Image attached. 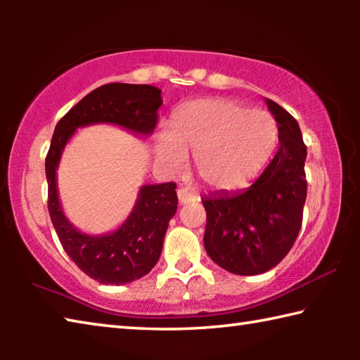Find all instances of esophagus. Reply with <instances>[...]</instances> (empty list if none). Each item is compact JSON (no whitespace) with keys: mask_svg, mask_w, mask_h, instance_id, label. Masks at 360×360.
I'll list each match as a JSON object with an SVG mask.
<instances>
[{"mask_svg":"<svg viewBox=\"0 0 360 360\" xmlns=\"http://www.w3.org/2000/svg\"><path fill=\"white\" fill-rule=\"evenodd\" d=\"M178 200H179V205H187L191 202H195L197 200V197L195 195H192L191 192L187 191V188H179L178 191Z\"/></svg>","mask_w":360,"mask_h":360,"instance_id":"obj_1","label":"esophagus"}]
</instances>
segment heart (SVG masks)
I'll use <instances>...</instances> for the list:
<instances>
[{"label":"heart","instance_id":"b5f03b06","mask_svg":"<svg viewBox=\"0 0 360 360\" xmlns=\"http://www.w3.org/2000/svg\"><path fill=\"white\" fill-rule=\"evenodd\" d=\"M279 139L275 117L266 111H248L225 98L197 100L181 108L168 131H158L155 160L169 173L193 168L214 191H235L251 182L270 160Z\"/></svg>","mask_w":360,"mask_h":360}]
</instances>
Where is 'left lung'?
<instances>
[{"mask_svg":"<svg viewBox=\"0 0 360 360\" xmlns=\"http://www.w3.org/2000/svg\"><path fill=\"white\" fill-rule=\"evenodd\" d=\"M265 103L278 122L276 155L251 187L202 198L206 252L224 270L240 276L265 273L288 255L300 231L307 200V146L300 127L278 103L268 98Z\"/></svg>","mask_w":360,"mask_h":360,"instance_id":"left-lung-1","label":"left lung"}]
</instances>
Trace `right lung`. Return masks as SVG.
I'll list each match as a JSON object with an SVG mask.
<instances>
[{"label": "right lung", "instance_id": "add662e5", "mask_svg": "<svg viewBox=\"0 0 360 360\" xmlns=\"http://www.w3.org/2000/svg\"><path fill=\"white\" fill-rule=\"evenodd\" d=\"M162 90L148 84H106L85 95L53 131L46 157L49 214L58 240L71 260L95 281L122 285L154 268L162 254L168 222L178 210L174 182L139 187L135 206L117 229L92 235L76 229L63 212L58 197L57 169L63 150L77 129L109 124L136 136L148 138L155 130Z\"/></svg>", "mask_w": 360, "mask_h": 360}]
</instances>
